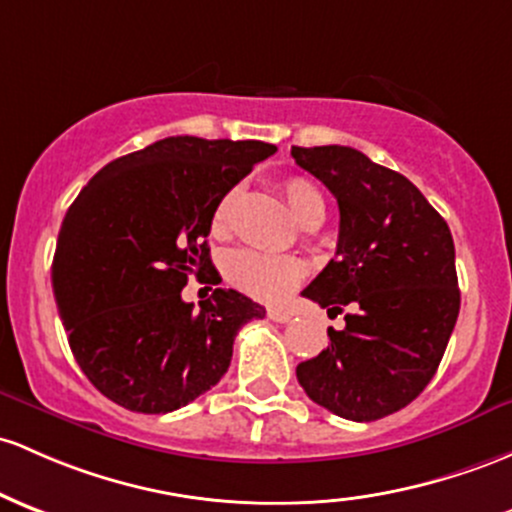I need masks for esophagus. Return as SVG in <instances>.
I'll use <instances>...</instances> for the list:
<instances>
[{
  "instance_id": "obj_1",
  "label": "esophagus",
  "mask_w": 512,
  "mask_h": 512,
  "mask_svg": "<svg viewBox=\"0 0 512 512\" xmlns=\"http://www.w3.org/2000/svg\"><path fill=\"white\" fill-rule=\"evenodd\" d=\"M267 318L274 320V323H289L291 320V313L284 311V308H269L267 311Z\"/></svg>"
}]
</instances>
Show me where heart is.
Here are the masks:
<instances>
[{"label": "heart", "instance_id": "b5f03b06", "mask_svg": "<svg viewBox=\"0 0 512 512\" xmlns=\"http://www.w3.org/2000/svg\"><path fill=\"white\" fill-rule=\"evenodd\" d=\"M286 209L301 223L303 228H316L325 218V199L320 189L311 179L306 177H286L279 184ZM240 187H230L226 194L218 199L216 209L211 213V233L216 238H226L233 230L235 213H238L240 204ZM226 277L230 284L238 286L252 299H260L267 303L284 301L301 279L306 277V265L299 257H279V255H265L257 250H235L226 257Z\"/></svg>", "mask_w": 512, "mask_h": 512}]
</instances>
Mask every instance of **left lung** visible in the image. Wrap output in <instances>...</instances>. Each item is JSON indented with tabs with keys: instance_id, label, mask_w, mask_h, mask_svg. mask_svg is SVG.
<instances>
[{
	"instance_id": "8db88e82",
	"label": "left lung",
	"mask_w": 512,
	"mask_h": 512,
	"mask_svg": "<svg viewBox=\"0 0 512 512\" xmlns=\"http://www.w3.org/2000/svg\"><path fill=\"white\" fill-rule=\"evenodd\" d=\"M338 199L335 260L303 289L330 316L328 347L296 367L311 401L372 423L406 408L435 376L459 316L454 240L403 174L345 145L291 148Z\"/></svg>"
}]
</instances>
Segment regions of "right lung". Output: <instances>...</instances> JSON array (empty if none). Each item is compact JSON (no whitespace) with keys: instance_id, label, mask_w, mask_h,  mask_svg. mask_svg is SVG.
<instances>
[{"instance_id":"obj_1","label":"right lung","mask_w":512,"mask_h":512,"mask_svg":"<svg viewBox=\"0 0 512 512\" xmlns=\"http://www.w3.org/2000/svg\"><path fill=\"white\" fill-rule=\"evenodd\" d=\"M262 140L172 136L123 155L70 206L53 257V294L77 364L109 401L170 413L221 381L233 340L265 308L235 289L182 301L213 267L211 213L257 162Z\"/></svg>"}]
</instances>
